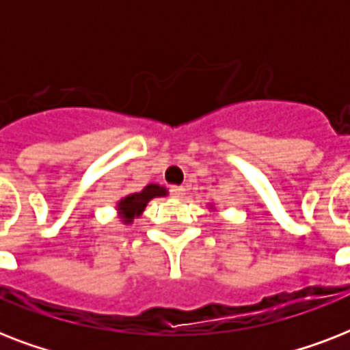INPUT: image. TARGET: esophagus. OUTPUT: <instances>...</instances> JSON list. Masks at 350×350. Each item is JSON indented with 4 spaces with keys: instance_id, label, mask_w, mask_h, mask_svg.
Instances as JSON below:
<instances>
[{
    "instance_id": "1",
    "label": "esophagus",
    "mask_w": 350,
    "mask_h": 350,
    "mask_svg": "<svg viewBox=\"0 0 350 350\" xmlns=\"http://www.w3.org/2000/svg\"><path fill=\"white\" fill-rule=\"evenodd\" d=\"M170 194H172L174 198H183L185 196V189H183V187L172 185L170 187Z\"/></svg>"
}]
</instances>
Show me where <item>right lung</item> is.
I'll return each mask as SVG.
<instances>
[{
	"instance_id": "1",
	"label": "right lung",
	"mask_w": 350,
	"mask_h": 350,
	"mask_svg": "<svg viewBox=\"0 0 350 350\" xmlns=\"http://www.w3.org/2000/svg\"><path fill=\"white\" fill-rule=\"evenodd\" d=\"M167 191H165L163 187L159 185H147L143 189L142 192H136V194H131V196H126L125 200H121L120 202V211L123 214V221H132V219L139 216L143 213V208L147 207V203L156 196H165Z\"/></svg>"
}]
</instances>
